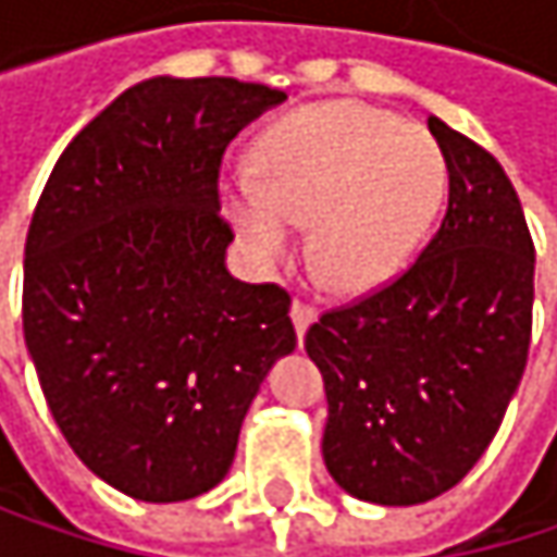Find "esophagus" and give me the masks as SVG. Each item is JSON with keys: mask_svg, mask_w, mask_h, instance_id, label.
I'll use <instances>...</instances> for the list:
<instances>
[{"mask_svg": "<svg viewBox=\"0 0 557 557\" xmlns=\"http://www.w3.org/2000/svg\"><path fill=\"white\" fill-rule=\"evenodd\" d=\"M289 319H293V325H296V335L302 338V335H306V329H309V325H312V319H315V306L296 296V299H293V306H289Z\"/></svg>", "mask_w": 557, "mask_h": 557, "instance_id": "1", "label": "esophagus"}]
</instances>
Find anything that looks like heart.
Listing matches in <instances>:
<instances>
[{
  "label": "heart",
  "mask_w": 557,
  "mask_h": 557,
  "mask_svg": "<svg viewBox=\"0 0 557 557\" xmlns=\"http://www.w3.org/2000/svg\"><path fill=\"white\" fill-rule=\"evenodd\" d=\"M255 173L222 186L245 248L261 264H280L296 248V225L309 222L312 268L342 293L399 274L448 189L432 132L361 102L283 115L255 148Z\"/></svg>",
  "instance_id": "b5f03b06"
}]
</instances>
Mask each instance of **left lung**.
<instances>
[{"instance_id": "1", "label": "left lung", "mask_w": 557, "mask_h": 557, "mask_svg": "<svg viewBox=\"0 0 557 557\" xmlns=\"http://www.w3.org/2000/svg\"><path fill=\"white\" fill-rule=\"evenodd\" d=\"M448 161V212L422 255L306 332L329 419L322 458L351 497L412 506L487 451L522 381L535 245L497 158L429 119Z\"/></svg>"}]
</instances>
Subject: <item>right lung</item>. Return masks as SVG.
Here are the masks:
<instances>
[{
  "instance_id": "1",
  "label": "right lung",
  "mask_w": 557,
  "mask_h": 557,
  "mask_svg": "<svg viewBox=\"0 0 557 557\" xmlns=\"http://www.w3.org/2000/svg\"><path fill=\"white\" fill-rule=\"evenodd\" d=\"M283 99L232 76L145 79L66 145L35 206L28 355L66 445L135 500L212 491L296 348L289 293L228 274L219 212L225 148Z\"/></svg>"
}]
</instances>
